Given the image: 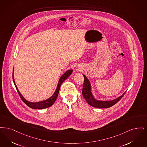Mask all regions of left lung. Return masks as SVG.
Returning a JSON list of instances; mask_svg holds the SVG:
<instances>
[{"instance_id": "1", "label": "left lung", "mask_w": 147, "mask_h": 147, "mask_svg": "<svg viewBox=\"0 0 147 147\" xmlns=\"http://www.w3.org/2000/svg\"><path fill=\"white\" fill-rule=\"evenodd\" d=\"M84 76V82H83V88H82V95L84 98L88 102L90 105L97 108H110L115 104L118 102L125 94L123 93L121 96H119V98L115 99V100H110V101H99L96 100L91 92V87L89 81L87 78V77L83 75Z\"/></svg>"}]
</instances>
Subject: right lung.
Masks as SVG:
<instances>
[{"label":"right lung","mask_w":147,"mask_h":147,"mask_svg":"<svg viewBox=\"0 0 147 147\" xmlns=\"http://www.w3.org/2000/svg\"><path fill=\"white\" fill-rule=\"evenodd\" d=\"M72 70H69L67 71L64 74H63V76L61 77V78H60V80L59 81L57 90H55V93H54V94L51 96L50 98H49V99H48L47 100H43V101L40 102H28V101L26 100L25 99L21 94V93H20L19 90H18V88H17V86H16V84L15 83V81H14V78H13V83H14V84H15V86L16 87V90H17V91H18V93L19 94L21 99H22V100L24 102H25L26 105H27L28 107H29L31 108L34 109H42L47 108L48 107H50L52 105H53V104L56 101L61 84L66 78H67L69 77L70 76V75L72 74Z\"/></svg>","instance_id":"add662e5"}]
</instances>
